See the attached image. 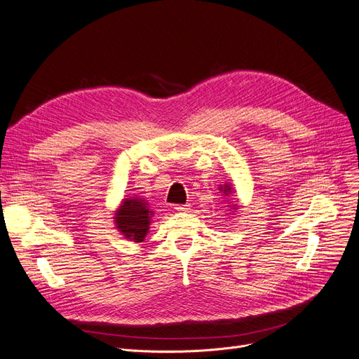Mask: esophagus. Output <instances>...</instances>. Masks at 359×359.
Masks as SVG:
<instances>
[{
	"mask_svg": "<svg viewBox=\"0 0 359 359\" xmlns=\"http://www.w3.org/2000/svg\"><path fill=\"white\" fill-rule=\"evenodd\" d=\"M177 211H180V213H187V211L191 210V204H179L175 207Z\"/></svg>",
	"mask_w": 359,
	"mask_h": 359,
	"instance_id": "esophagus-1",
	"label": "esophagus"
}]
</instances>
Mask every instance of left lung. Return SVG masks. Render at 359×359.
<instances>
[{
	"mask_svg": "<svg viewBox=\"0 0 359 359\" xmlns=\"http://www.w3.org/2000/svg\"><path fill=\"white\" fill-rule=\"evenodd\" d=\"M220 191L223 192V195H224V196H229V194L232 192V188H231V183H226V184H223V187H220ZM228 207H231V210H229V211H235V210L238 208V205H236V204H233V205H228Z\"/></svg>",
	"mask_w": 359,
	"mask_h": 359,
	"instance_id": "obj_1",
	"label": "left lung"
}]
</instances>
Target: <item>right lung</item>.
Wrapping results in <instances>:
<instances>
[{
    "mask_svg": "<svg viewBox=\"0 0 359 359\" xmlns=\"http://www.w3.org/2000/svg\"><path fill=\"white\" fill-rule=\"evenodd\" d=\"M154 211L149 204L139 196L124 198L115 211V226L124 238L135 243H142L151 228Z\"/></svg>",
    "mask_w": 359,
    "mask_h": 359,
    "instance_id": "right-lung-1",
    "label": "right lung"
}]
</instances>
